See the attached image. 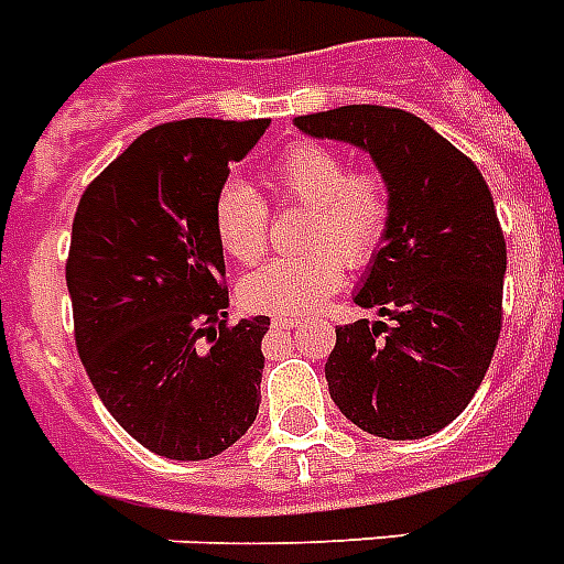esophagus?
I'll list each match as a JSON object with an SVG mask.
<instances>
[{
  "instance_id": "obj_1",
  "label": "esophagus",
  "mask_w": 564,
  "mask_h": 564,
  "mask_svg": "<svg viewBox=\"0 0 564 564\" xmlns=\"http://www.w3.org/2000/svg\"><path fill=\"white\" fill-rule=\"evenodd\" d=\"M300 319H303L300 314H273L270 323H273V328H294Z\"/></svg>"
}]
</instances>
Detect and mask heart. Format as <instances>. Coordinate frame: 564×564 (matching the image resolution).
I'll use <instances>...</instances> for the list:
<instances>
[{"instance_id":"obj_1","label":"heart","mask_w":564,"mask_h":564,"mask_svg":"<svg viewBox=\"0 0 564 564\" xmlns=\"http://www.w3.org/2000/svg\"><path fill=\"white\" fill-rule=\"evenodd\" d=\"M276 204H308L303 245L308 250L270 259L241 279L238 296L256 311H311L344 285L346 264L376 259L393 220V192L384 174L352 169L344 151L323 142H294L270 162ZM215 238L229 259L253 264L264 256L270 209L245 180H227L212 206Z\"/></svg>"}]
</instances>
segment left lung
I'll use <instances>...</instances> for the list:
<instances>
[{
    "mask_svg": "<svg viewBox=\"0 0 564 564\" xmlns=\"http://www.w3.org/2000/svg\"><path fill=\"white\" fill-rule=\"evenodd\" d=\"M308 137L367 151L393 192V220L360 308L390 323L337 326L328 393L349 422L384 440H422L460 416L501 335L503 241L477 165L413 112L349 104L300 116Z\"/></svg>",
    "mask_w": 564,
    "mask_h": 564,
    "instance_id": "left-lung-1",
    "label": "left lung"
}]
</instances>
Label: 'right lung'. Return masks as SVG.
<instances>
[{
  "label": "right lung",
  "instance_id": "obj_1",
  "mask_svg": "<svg viewBox=\"0 0 564 564\" xmlns=\"http://www.w3.org/2000/svg\"><path fill=\"white\" fill-rule=\"evenodd\" d=\"M270 119L169 121L80 195L66 288L75 344L112 419L148 452L209 460L259 413L268 317L227 323L212 206Z\"/></svg>",
  "mask_w": 564,
  "mask_h": 564
}]
</instances>
